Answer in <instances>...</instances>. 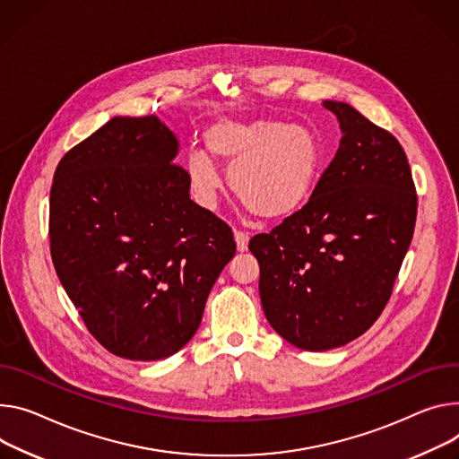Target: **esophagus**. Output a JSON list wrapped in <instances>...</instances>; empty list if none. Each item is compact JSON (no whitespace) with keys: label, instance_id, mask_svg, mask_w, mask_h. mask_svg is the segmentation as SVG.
<instances>
[{"label":"esophagus","instance_id":"1","mask_svg":"<svg viewBox=\"0 0 459 459\" xmlns=\"http://www.w3.org/2000/svg\"><path fill=\"white\" fill-rule=\"evenodd\" d=\"M234 239H236L238 251H239V253H245L247 247H248V234H245V232H241V230H236V232H234Z\"/></svg>","mask_w":459,"mask_h":459}]
</instances>
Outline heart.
<instances>
[{
	"instance_id": "1",
	"label": "heart",
	"mask_w": 459,
	"mask_h": 459,
	"mask_svg": "<svg viewBox=\"0 0 459 459\" xmlns=\"http://www.w3.org/2000/svg\"><path fill=\"white\" fill-rule=\"evenodd\" d=\"M206 152L194 150L186 176L195 197L212 204L221 190L214 160L230 166L234 194L255 216L283 220L307 203L322 170L313 132L273 118H218L204 130Z\"/></svg>"
}]
</instances>
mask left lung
Segmentation results:
<instances>
[{
	"mask_svg": "<svg viewBox=\"0 0 459 459\" xmlns=\"http://www.w3.org/2000/svg\"><path fill=\"white\" fill-rule=\"evenodd\" d=\"M322 106L341 124L335 157L302 211L248 243L265 318L307 351L344 346L379 318L418 214L399 141L346 102Z\"/></svg>",
	"mask_w": 459,
	"mask_h": 459,
	"instance_id": "8db88e82",
	"label": "left lung"
}]
</instances>
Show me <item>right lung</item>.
<instances>
[{"label":"right lung","instance_id":"1","mask_svg":"<svg viewBox=\"0 0 459 459\" xmlns=\"http://www.w3.org/2000/svg\"><path fill=\"white\" fill-rule=\"evenodd\" d=\"M178 152L155 115L113 117L53 178L56 274L91 335L122 359L178 353L236 253L230 227L190 199Z\"/></svg>","mask_w":459,"mask_h":459}]
</instances>
